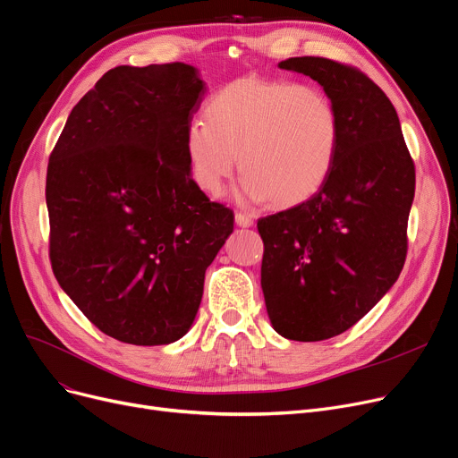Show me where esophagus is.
<instances>
[{
	"mask_svg": "<svg viewBox=\"0 0 458 458\" xmlns=\"http://www.w3.org/2000/svg\"><path fill=\"white\" fill-rule=\"evenodd\" d=\"M235 225L242 228H250L254 225V221H252V216H249L245 213H235Z\"/></svg>",
	"mask_w": 458,
	"mask_h": 458,
	"instance_id": "obj_1",
	"label": "esophagus"
}]
</instances>
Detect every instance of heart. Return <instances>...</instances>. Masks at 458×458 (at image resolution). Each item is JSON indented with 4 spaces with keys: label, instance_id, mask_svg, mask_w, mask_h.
Instances as JSON below:
<instances>
[{
    "label": "heart",
    "instance_id": "b5f03b06",
    "mask_svg": "<svg viewBox=\"0 0 458 458\" xmlns=\"http://www.w3.org/2000/svg\"><path fill=\"white\" fill-rule=\"evenodd\" d=\"M339 134V112L324 89L243 76L209 98L206 122L189 123L185 155L202 192L221 194L240 161L242 202L269 198L276 208H290L326 183Z\"/></svg>",
    "mask_w": 458,
    "mask_h": 458
}]
</instances>
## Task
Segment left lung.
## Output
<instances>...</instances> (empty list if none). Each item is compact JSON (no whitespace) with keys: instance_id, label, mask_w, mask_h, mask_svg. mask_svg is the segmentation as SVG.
Masks as SVG:
<instances>
[{"instance_id":"left-lung-1","label":"left lung","mask_w":458,"mask_h":458,"mask_svg":"<svg viewBox=\"0 0 458 458\" xmlns=\"http://www.w3.org/2000/svg\"><path fill=\"white\" fill-rule=\"evenodd\" d=\"M278 67L320 84L341 119L320 191L258 221L271 326L284 339L316 343L360 322L399 278L415 166L394 106L367 74L314 55Z\"/></svg>"}]
</instances>
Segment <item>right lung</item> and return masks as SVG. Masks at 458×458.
<instances>
[{
  "instance_id": "add662e5",
  "label": "right lung",
  "mask_w": 458,
  "mask_h": 458,
  "mask_svg": "<svg viewBox=\"0 0 458 458\" xmlns=\"http://www.w3.org/2000/svg\"><path fill=\"white\" fill-rule=\"evenodd\" d=\"M206 84L187 64L110 69L50 155V262L115 341L170 344L191 329L233 213L192 182L185 132Z\"/></svg>"
}]
</instances>
